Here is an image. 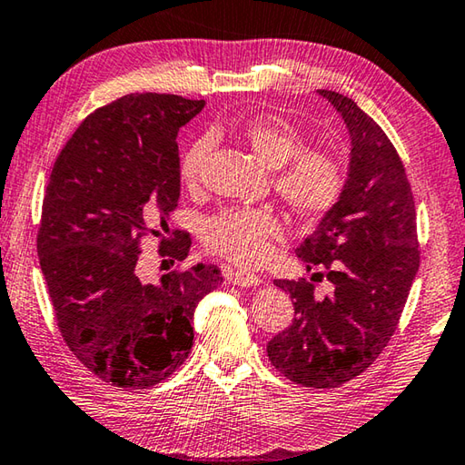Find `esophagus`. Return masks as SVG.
Returning a JSON list of instances; mask_svg holds the SVG:
<instances>
[{
    "instance_id": "1",
    "label": "esophagus",
    "mask_w": 465,
    "mask_h": 465,
    "mask_svg": "<svg viewBox=\"0 0 465 465\" xmlns=\"http://www.w3.org/2000/svg\"><path fill=\"white\" fill-rule=\"evenodd\" d=\"M225 277L232 282V285H238V287H256L258 282H261V277H258V274L248 272V271H240V269L225 271Z\"/></svg>"
}]
</instances>
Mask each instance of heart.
<instances>
[{"instance_id": "b5f03b06", "label": "heart", "mask_w": 465, "mask_h": 465, "mask_svg": "<svg viewBox=\"0 0 465 465\" xmlns=\"http://www.w3.org/2000/svg\"><path fill=\"white\" fill-rule=\"evenodd\" d=\"M238 131L258 160L274 170V193L291 213L310 223L332 213L346 188V170L332 152L305 147L303 133L279 114L252 116L242 121ZM207 149V139H194L180 157V183L188 191L201 184ZM281 235L282 222L272 209L227 207L203 225L207 250L242 266L269 261Z\"/></svg>"}]
</instances>
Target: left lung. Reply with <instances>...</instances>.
<instances>
[{"mask_svg": "<svg viewBox=\"0 0 465 465\" xmlns=\"http://www.w3.org/2000/svg\"><path fill=\"white\" fill-rule=\"evenodd\" d=\"M351 133V168L341 203L297 256L334 293L313 297L310 281L277 279L295 318L266 344L274 369L305 388H338L381 355L398 328L420 264L416 209L404 163L371 116L351 98L318 90Z\"/></svg>", "mask_w": 465, "mask_h": 465, "instance_id": "8db88e82", "label": "left lung"}]
</instances>
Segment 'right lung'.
<instances>
[{
	"label": "right lung",
	"mask_w": 465,
	"mask_h": 465,
	"mask_svg": "<svg viewBox=\"0 0 465 465\" xmlns=\"http://www.w3.org/2000/svg\"><path fill=\"white\" fill-rule=\"evenodd\" d=\"M204 100L127 94L100 106L61 149L46 184L38 261L59 332L77 361L123 390L170 377L193 349V313L223 282L215 264L137 277L141 242L183 262L191 235L168 230L180 199L178 129ZM163 261V262H166Z\"/></svg>",
	"instance_id": "1"
}]
</instances>
